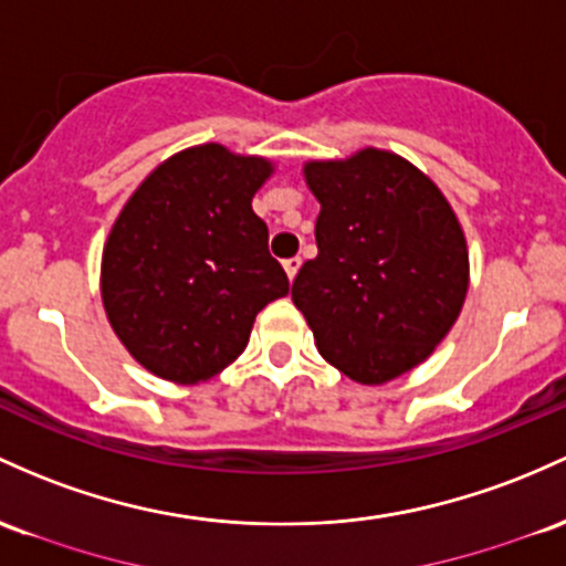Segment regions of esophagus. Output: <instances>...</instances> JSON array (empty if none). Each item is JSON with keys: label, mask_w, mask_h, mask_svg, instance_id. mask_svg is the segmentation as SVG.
<instances>
[{"label": "esophagus", "mask_w": 566, "mask_h": 566, "mask_svg": "<svg viewBox=\"0 0 566 566\" xmlns=\"http://www.w3.org/2000/svg\"><path fill=\"white\" fill-rule=\"evenodd\" d=\"M301 263H303L301 258H287V260H284V271H287L290 282H293V279L297 276V271H301Z\"/></svg>", "instance_id": "34e87169"}]
</instances>
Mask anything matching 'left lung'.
Returning a JSON list of instances; mask_svg holds the SVG:
<instances>
[{
    "mask_svg": "<svg viewBox=\"0 0 566 566\" xmlns=\"http://www.w3.org/2000/svg\"><path fill=\"white\" fill-rule=\"evenodd\" d=\"M303 174L322 203L319 254L297 271L293 303L340 374L392 381L424 363L462 312V226L432 179L395 153L368 147Z\"/></svg>",
    "mask_w": 566,
    "mask_h": 566,
    "instance_id": "8db88e82",
    "label": "left lung"
}]
</instances>
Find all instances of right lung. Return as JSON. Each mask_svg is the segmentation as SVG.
<instances>
[{
	"label": "right lung",
	"instance_id": "right-lung-1",
	"mask_svg": "<svg viewBox=\"0 0 566 566\" xmlns=\"http://www.w3.org/2000/svg\"><path fill=\"white\" fill-rule=\"evenodd\" d=\"M271 160L198 145L155 169L112 226L102 254L107 319L136 363L177 384L220 374L252 322L290 290L252 196Z\"/></svg>",
	"mask_w": 566,
	"mask_h": 566
}]
</instances>
